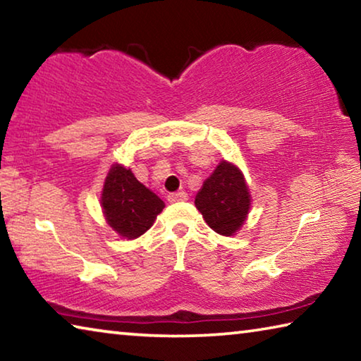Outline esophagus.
I'll return each mask as SVG.
<instances>
[{"mask_svg":"<svg viewBox=\"0 0 361 361\" xmlns=\"http://www.w3.org/2000/svg\"><path fill=\"white\" fill-rule=\"evenodd\" d=\"M169 200L170 202H181V200H188V194L186 192H172L169 194Z\"/></svg>","mask_w":361,"mask_h":361,"instance_id":"1","label":"esophagus"}]
</instances>
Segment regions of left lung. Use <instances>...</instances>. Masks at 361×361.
Wrapping results in <instances>:
<instances>
[{"label":"left lung","mask_w":361,"mask_h":361,"mask_svg":"<svg viewBox=\"0 0 361 361\" xmlns=\"http://www.w3.org/2000/svg\"><path fill=\"white\" fill-rule=\"evenodd\" d=\"M250 202L248 186L239 167L221 161L204 181L194 204L213 231L229 237L245 223Z\"/></svg>","instance_id":"left-lung-1"}]
</instances>
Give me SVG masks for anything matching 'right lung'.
Here are the masks:
<instances>
[{"mask_svg":"<svg viewBox=\"0 0 361 361\" xmlns=\"http://www.w3.org/2000/svg\"><path fill=\"white\" fill-rule=\"evenodd\" d=\"M106 223L124 239H137L148 231L166 204L142 185L130 169L114 164L100 199Z\"/></svg>","mask_w":361,"mask_h":361,"instance_id":"add662e5","label":"right lung"}]
</instances>
